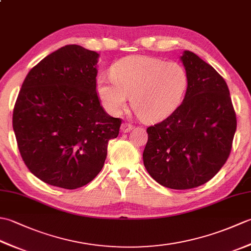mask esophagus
<instances>
[{"label": "esophagus", "mask_w": 251, "mask_h": 251, "mask_svg": "<svg viewBox=\"0 0 251 251\" xmlns=\"http://www.w3.org/2000/svg\"><path fill=\"white\" fill-rule=\"evenodd\" d=\"M132 128H134V126L129 124V123H123L121 126V131L122 132H129Z\"/></svg>", "instance_id": "34e87169"}]
</instances>
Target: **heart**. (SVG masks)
<instances>
[{"label": "heart", "instance_id": "heart-1", "mask_svg": "<svg viewBox=\"0 0 251 251\" xmlns=\"http://www.w3.org/2000/svg\"><path fill=\"white\" fill-rule=\"evenodd\" d=\"M112 78L97 79V94L110 114L125 108L128 96L136 114L153 123L166 119L182 102L189 85L185 69L178 62L150 56L122 58L111 68Z\"/></svg>", "mask_w": 251, "mask_h": 251}]
</instances>
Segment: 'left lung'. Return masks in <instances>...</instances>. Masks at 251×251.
I'll list each match as a JSON object with an SVG mask.
<instances>
[{"mask_svg":"<svg viewBox=\"0 0 251 251\" xmlns=\"http://www.w3.org/2000/svg\"><path fill=\"white\" fill-rule=\"evenodd\" d=\"M189 76L177 110L147 129L143 164L169 189L186 190L215 177L230 155L236 114L225 79L190 50L180 57Z\"/></svg>","mask_w":251,"mask_h":251,"instance_id":"1","label":"left lung"}]
</instances>
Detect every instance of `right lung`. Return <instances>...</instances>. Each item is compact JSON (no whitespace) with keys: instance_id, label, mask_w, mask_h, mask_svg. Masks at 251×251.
<instances>
[{"instance_id":"right-lung-1","label":"right lung","mask_w":251,"mask_h":251,"mask_svg":"<svg viewBox=\"0 0 251 251\" xmlns=\"http://www.w3.org/2000/svg\"><path fill=\"white\" fill-rule=\"evenodd\" d=\"M99 54L66 45L25 76L16 100L13 128L20 155L45 183L74 190L102 169L109 140L122 121L100 105L96 92Z\"/></svg>"}]
</instances>
